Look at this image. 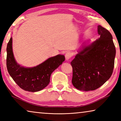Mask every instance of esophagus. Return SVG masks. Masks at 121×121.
<instances>
[{"label": "esophagus", "instance_id": "1", "mask_svg": "<svg viewBox=\"0 0 121 121\" xmlns=\"http://www.w3.org/2000/svg\"><path fill=\"white\" fill-rule=\"evenodd\" d=\"M72 56V54L70 52H67L65 53V60H69V59H70V58Z\"/></svg>", "mask_w": 121, "mask_h": 121}]
</instances>
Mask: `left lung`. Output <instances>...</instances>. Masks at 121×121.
I'll return each mask as SVG.
<instances>
[{
  "mask_svg": "<svg viewBox=\"0 0 121 121\" xmlns=\"http://www.w3.org/2000/svg\"><path fill=\"white\" fill-rule=\"evenodd\" d=\"M99 38L84 45L71 62L72 83L81 91L98 89L109 79L114 67L116 49L110 32L98 26Z\"/></svg>",
  "mask_w": 121,
  "mask_h": 121,
  "instance_id": "1",
  "label": "left lung"
}]
</instances>
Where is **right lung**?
<instances>
[{
    "mask_svg": "<svg viewBox=\"0 0 121 121\" xmlns=\"http://www.w3.org/2000/svg\"><path fill=\"white\" fill-rule=\"evenodd\" d=\"M6 65L8 72L20 88L29 92H37L46 87L54 70L65 60L63 55L58 54L31 68L21 66L16 62L12 50V38L7 46Z\"/></svg>",
    "mask_w": 121,
    "mask_h": 121,
    "instance_id": "add662e5",
    "label": "right lung"
}]
</instances>
